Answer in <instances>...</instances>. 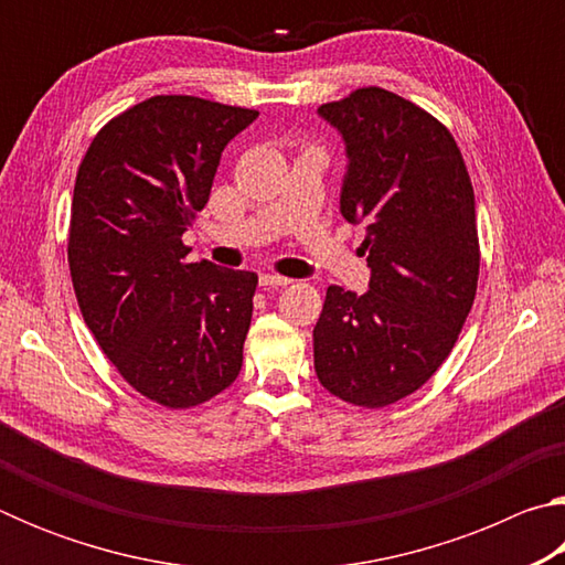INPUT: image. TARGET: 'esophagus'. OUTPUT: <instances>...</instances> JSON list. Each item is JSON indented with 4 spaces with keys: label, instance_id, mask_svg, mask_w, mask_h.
Masks as SVG:
<instances>
[{
    "label": "esophagus",
    "instance_id": "34e87169",
    "mask_svg": "<svg viewBox=\"0 0 565 565\" xmlns=\"http://www.w3.org/2000/svg\"><path fill=\"white\" fill-rule=\"evenodd\" d=\"M259 281L262 286H269V289H286V286L291 284V279H286V276L279 274H262Z\"/></svg>",
    "mask_w": 565,
    "mask_h": 565
}]
</instances>
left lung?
<instances>
[{
	"mask_svg": "<svg viewBox=\"0 0 565 565\" xmlns=\"http://www.w3.org/2000/svg\"><path fill=\"white\" fill-rule=\"evenodd\" d=\"M341 134V216L366 224L369 291L329 286L313 369L333 396L381 408L414 394L451 353L473 306V186L441 121L381 87L321 104Z\"/></svg>",
	"mask_w": 565,
	"mask_h": 565,
	"instance_id": "left-lung-1",
	"label": "left lung"
}]
</instances>
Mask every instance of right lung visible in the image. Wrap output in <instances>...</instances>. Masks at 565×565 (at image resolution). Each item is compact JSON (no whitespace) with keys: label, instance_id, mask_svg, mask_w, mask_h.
Returning a JSON list of instances; mask_svg holds the SVG:
<instances>
[{"label":"right lung","instance_id":"obj_1","mask_svg":"<svg viewBox=\"0 0 565 565\" xmlns=\"http://www.w3.org/2000/svg\"><path fill=\"white\" fill-rule=\"evenodd\" d=\"M256 117L151 97L111 119L76 171L66 252L82 317L119 374L167 408L204 404L242 371L259 276L186 264L181 236L224 147Z\"/></svg>","mask_w":565,"mask_h":565}]
</instances>
